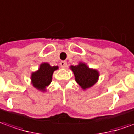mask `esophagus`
Segmentation results:
<instances>
[{
	"label": "esophagus",
	"mask_w": 134,
	"mask_h": 134,
	"mask_svg": "<svg viewBox=\"0 0 134 134\" xmlns=\"http://www.w3.org/2000/svg\"><path fill=\"white\" fill-rule=\"evenodd\" d=\"M60 65L62 66V67H66L67 65V62H66V61H62V62H60Z\"/></svg>",
	"instance_id": "1"
}]
</instances>
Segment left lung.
Wrapping results in <instances>:
<instances>
[{
  "mask_svg": "<svg viewBox=\"0 0 134 134\" xmlns=\"http://www.w3.org/2000/svg\"><path fill=\"white\" fill-rule=\"evenodd\" d=\"M75 81L79 84L83 90L89 88L97 82L99 77V73L96 70L91 69L85 63L80 62L78 65L71 66Z\"/></svg>",
  "mask_w": 134,
  "mask_h": 134,
  "instance_id": "left-lung-1",
  "label": "left lung"
}]
</instances>
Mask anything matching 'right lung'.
<instances>
[{"label": "right lung", "mask_w": 134, "mask_h": 134, "mask_svg": "<svg viewBox=\"0 0 134 134\" xmlns=\"http://www.w3.org/2000/svg\"><path fill=\"white\" fill-rule=\"evenodd\" d=\"M58 68V66L51 67L48 63H42L38 70L32 72L31 75V82L33 86L40 91H45L46 88L51 83L52 80L54 72Z\"/></svg>", "instance_id": "obj_1"}]
</instances>
